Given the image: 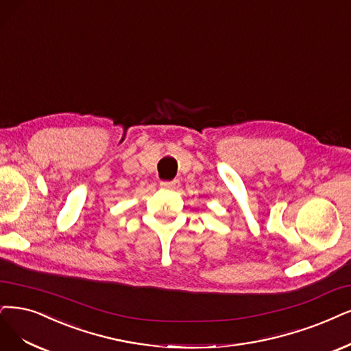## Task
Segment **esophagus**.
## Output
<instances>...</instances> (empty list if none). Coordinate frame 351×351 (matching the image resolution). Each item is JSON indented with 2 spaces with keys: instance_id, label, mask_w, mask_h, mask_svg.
<instances>
[{
  "instance_id": "esophagus-1",
  "label": "esophagus",
  "mask_w": 351,
  "mask_h": 351,
  "mask_svg": "<svg viewBox=\"0 0 351 351\" xmlns=\"http://www.w3.org/2000/svg\"><path fill=\"white\" fill-rule=\"evenodd\" d=\"M162 188H166V189H178L180 186V182L178 179L175 180H163V182H160Z\"/></svg>"
}]
</instances>
